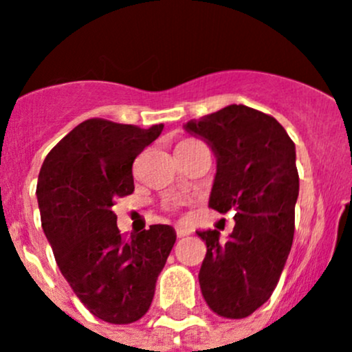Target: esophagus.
<instances>
[{
    "instance_id": "obj_1",
    "label": "esophagus",
    "mask_w": 352,
    "mask_h": 352,
    "mask_svg": "<svg viewBox=\"0 0 352 352\" xmlns=\"http://www.w3.org/2000/svg\"><path fill=\"white\" fill-rule=\"evenodd\" d=\"M175 232L179 238H184V236L191 234V229L189 228H184V226H175Z\"/></svg>"
}]
</instances>
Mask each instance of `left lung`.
Wrapping results in <instances>:
<instances>
[{"label":"left lung","mask_w":352,"mask_h":352,"mask_svg":"<svg viewBox=\"0 0 352 352\" xmlns=\"http://www.w3.org/2000/svg\"><path fill=\"white\" fill-rule=\"evenodd\" d=\"M217 156L210 208L234 212L228 241L217 229L198 231L206 243L199 287L210 309L241 320L274 292L292 250L298 172L295 144L269 114L243 104L187 121Z\"/></svg>","instance_id":"8db88e82"}]
</instances>
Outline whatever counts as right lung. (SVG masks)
<instances>
[{
  "label": "right lung",
  "instance_id": "obj_1",
  "mask_svg": "<svg viewBox=\"0 0 352 352\" xmlns=\"http://www.w3.org/2000/svg\"><path fill=\"white\" fill-rule=\"evenodd\" d=\"M161 130L163 124L87 120L48 153L39 170L41 226L58 269L85 307L107 323H133L147 313L177 239L165 224L124 239L113 212L114 201L135 189L133 161Z\"/></svg>",
  "mask_w": 352,
  "mask_h": 352
}]
</instances>
